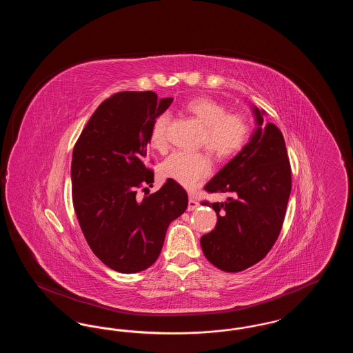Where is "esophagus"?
<instances>
[{
	"label": "esophagus",
	"mask_w": 353,
	"mask_h": 353,
	"mask_svg": "<svg viewBox=\"0 0 353 353\" xmlns=\"http://www.w3.org/2000/svg\"><path fill=\"white\" fill-rule=\"evenodd\" d=\"M200 206V203L196 201V199L194 197H189V202H188V212H192V210H196L197 208Z\"/></svg>",
	"instance_id": "obj_1"
}]
</instances>
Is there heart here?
Here are the masks:
<instances>
[{
	"mask_svg": "<svg viewBox=\"0 0 353 353\" xmlns=\"http://www.w3.org/2000/svg\"><path fill=\"white\" fill-rule=\"evenodd\" d=\"M185 110L203 125L200 144L219 160L229 159L241 151L249 140L250 124L241 114H228L223 104L210 98H194L185 104ZM169 117L154 119L150 132V144L156 151L168 147ZM212 164L206 153L176 151L161 164V174L188 189H193L210 173Z\"/></svg>",
	"mask_w": 353,
	"mask_h": 353,
	"instance_id": "heart-1",
	"label": "heart"
}]
</instances>
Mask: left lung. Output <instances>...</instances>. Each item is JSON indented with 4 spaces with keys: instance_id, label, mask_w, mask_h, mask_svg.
<instances>
[{
    "instance_id": "8db88e82",
    "label": "left lung",
    "mask_w": 353,
    "mask_h": 353,
    "mask_svg": "<svg viewBox=\"0 0 353 353\" xmlns=\"http://www.w3.org/2000/svg\"><path fill=\"white\" fill-rule=\"evenodd\" d=\"M256 128L250 141L205 185L229 194L225 202H202L217 213L214 230L201 236L206 259L226 272L262 261L281 233L291 193V167L279 128L263 124V110L252 107Z\"/></svg>"
}]
</instances>
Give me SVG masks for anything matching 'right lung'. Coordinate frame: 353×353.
Listing matches in <instances>:
<instances>
[{
	"mask_svg": "<svg viewBox=\"0 0 353 353\" xmlns=\"http://www.w3.org/2000/svg\"><path fill=\"white\" fill-rule=\"evenodd\" d=\"M173 98L152 91H123L105 99L85 124L71 161L72 203L84 238L110 269L132 274L159 258L169 223L188 208L184 188L168 179L157 192L145 167L154 119Z\"/></svg>",
	"mask_w": 353,
	"mask_h": 353,
	"instance_id": "add662e5",
	"label": "right lung"
}]
</instances>
